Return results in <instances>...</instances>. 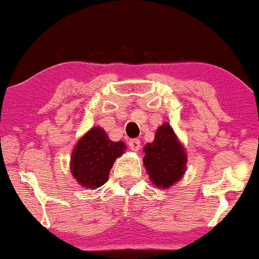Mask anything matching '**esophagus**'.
I'll list each match as a JSON object with an SVG mask.
<instances>
[{"instance_id":"esophagus-1","label":"esophagus","mask_w":259,"mask_h":259,"mask_svg":"<svg viewBox=\"0 0 259 259\" xmlns=\"http://www.w3.org/2000/svg\"><path fill=\"white\" fill-rule=\"evenodd\" d=\"M128 146H130L131 150L135 151V152H137V151L141 148V141L137 140V138H133V140H130Z\"/></svg>"}]
</instances>
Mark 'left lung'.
Segmentation results:
<instances>
[{
    "instance_id": "1",
    "label": "left lung",
    "mask_w": 259,
    "mask_h": 259,
    "mask_svg": "<svg viewBox=\"0 0 259 259\" xmlns=\"http://www.w3.org/2000/svg\"><path fill=\"white\" fill-rule=\"evenodd\" d=\"M143 165L150 180L157 188H171L185 175L188 155L167 122L158 127L155 140L143 147Z\"/></svg>"
}]
</instances>
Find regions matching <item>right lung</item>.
<instances>
[{
    "label": "right lung",
    "mask_w": 259,
    "mask_h": 259,
    "mask_svg": "<svg viewBox=\"0 0 259 259\" xmlns=\"http://www.w3.org/2000/svg\"><path fill=\"white\" fill-rule=\"evenodd\" d=\"M124 142H113L106 131L93 127L79 138L70 157V172L80 186L91 190L108 181L114 161L124 153Z\"/></svg>",
    "instance_id": "obj_1"
}]
</instances>
